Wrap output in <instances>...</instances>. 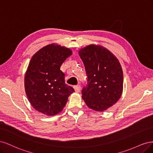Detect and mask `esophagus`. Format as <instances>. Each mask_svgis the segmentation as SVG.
I'll list each match as a JSON object with an SVG mask.
<instances>
[{
  "label": "esophagus",
  "mask_w": 153,
  "mask_h": 153,
  "mask_svg": "<svg viewBox=\"0 0 153 153\" xmlns=\"http://www.w3.org/2000/svg\"><path fill=\"white\" fill-rule=\"evenodd\" d=\"M74 89H75V92H80V90H81V87H80V85H75V86H74Z\"/></svg>",
  "instance_id": "1"
}]
</instances>
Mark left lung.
<instances>
[{
	"label": "left lung",
	"instance_id": "left-lung-1",
	"mask_svg": "<svg viewBox=\"0 0 153 153\" xmlns=\"http://www.w3.org/2000/svg\"><path fill=\"white\" fill-rule=\"evenodd\" d=\"M79 55L84 64L87 85L82 91V98L90 108L103 112L121 98L123 73L119 60L108 50L91 45L82 48Z\"/></svg>",
	"mask_w": 153,
	"mask_h": 153
}]
</instances>
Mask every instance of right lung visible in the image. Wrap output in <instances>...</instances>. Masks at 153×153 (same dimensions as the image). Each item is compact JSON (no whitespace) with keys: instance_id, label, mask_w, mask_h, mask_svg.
Returning a JSON list of instances; mask_svg holds the SVG:
<instances>
[{"instance_id":"obj_1","label":"right lung","mask_w":153,"mask_h":153,"mask_svg":"<svg viewBox=\"0 0 153 153\" xmlns=\"http://www.w3.org/2000/svg\"><path fill=\"white\" fill-rule=\"evenodd\" d=\"M71 54L69 48L51 44L31 58L25 75V90L31 105L38 112L50 116L59 114L75 92L66 84L65 75L60 69Z\"/></svg>"}]
</instances>
